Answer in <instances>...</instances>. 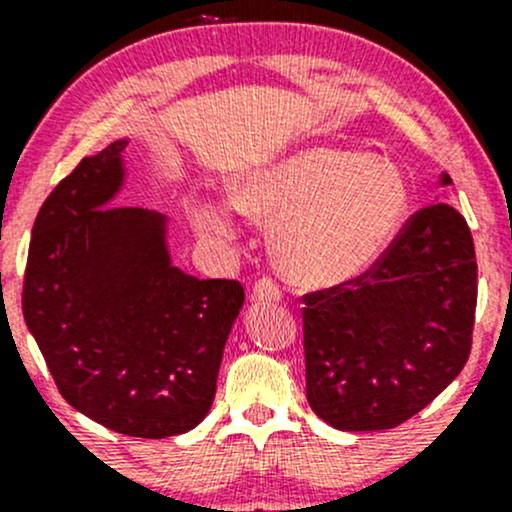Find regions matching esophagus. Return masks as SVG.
<instances>
[{
    "label": "esophagus",
    "instance_id": "34e87169",
    "mask_svg": "<svg viewBox=\"0 0 512 512\" xmlns=\"http://www.w3.org/2000/svg\"><path fill=\"white\" fill-rule=\"evenodd\" d=\"M252 301L255 303H279L281 289L269 279L255 281V286H252Z\"/></svg>",
    "mask_w": 512,
    "mask_h": 512
}]
</instances>
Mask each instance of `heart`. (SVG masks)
Here are the masks:
<instances>
[{"label":"heart","mask_w":512,"mask_h":512,"mask_svg":"<svg viewBox=\"0 0 512 512\" xmlns=\"http://www.w3.org/2000/svg\"><path fill=\"white\" fill-rule=\"evenodd\" d=\"M228 192L240 214L272 223L276 267L305 289H332L370 272L402 231L411 204L409 180L395 161L325 144L252 168ZM195 226L214 240L236 236L226 204H199Z\"/></svg>","instance_id":"b5f03b06"}]
</instances>
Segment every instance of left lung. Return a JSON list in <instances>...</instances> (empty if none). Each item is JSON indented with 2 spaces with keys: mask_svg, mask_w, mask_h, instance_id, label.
<instances>
[{
  "mask_svg": "<svg viewBox=\"0 0 512 512\" xmlns=\"http://www.w3.org/2000/svg\"><path fill=\"white\" fill-rule=\"evenodd\" d=\"M452 185L440 175V187ZM477 260L467 221L433 204L383 260L349 284L305 296V395L339 431H387L460 375L472 349Z\"/></svg>",
  "mask_w": 512,
  "mask_h": 512,
  "instance_id": "8db88e82",
  "label": "left lung"
}]
</instances>
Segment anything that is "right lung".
I'll use <instances>...</instances> for the list:
<instances>
[{"mask_svg": "<svg viewBox=\"0 0 512 512\" xmlns=\"http://www.w3.org/2000/svg\"><path fill=\"white\" fill-rule=\"evenodd\" d=\"M127 144L86 156L40 207L23 317L76 411L125 436L170 438L209 414L245 291L182 272L168 216L115 207Z\"/></svg>", "mask_w": 512, "mask_h": 512, "instance_id": "obj_1", "label": "right lung"}]
</instances>
